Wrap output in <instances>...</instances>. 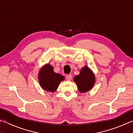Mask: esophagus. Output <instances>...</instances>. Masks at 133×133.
Segmentation results:
<instances>
[{"label":"esophagus","instance_id":"1","mask_svg":"<svg viewBox=\"0 0 133 133\" xmlns=\"http://www.w3.org/2000/svg\"><path fill=\"white\" fill-rule=\"evenodd\" d=\"M66 78L67 80L71 81V79H72V76H71V74H68V75H67V76H66Z\"/></svg>","mask_w":133,"mask_h":133}]
</instances>
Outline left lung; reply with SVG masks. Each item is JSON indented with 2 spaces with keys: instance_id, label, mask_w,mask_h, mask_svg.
Wrapping results in <instances>:
<instances>
[{
  "instance_id": "left-lung-1",
  "label": "left lung",
  "mask_w": 133,
  "mask_h": 133,
  "mask_svg": "<svg viewBox=\"0 0 133 133\" xmlns=\"http://www.w3.org/2000/svg\"><path fill=\"white\" fill-rule=\"evenodd\" d=\"M78 91L81 93H85L90 91L95 83V76L92 70L87 66L81 69L78 75L74 77Z\"/></svg>"
}]
</instances>
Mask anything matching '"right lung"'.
<instances>
[{
  "mask_svg": "<svg viewBox=\"0 0 133 133\" xmlns=\"http://www.w3.org/2000/svg\"><path fill=\"white\" fill-rule=\"evenodd\" d=\"M64 80V77L54 71V67L48 63L43 66L38 72V81L43 90L54 92L59 85Z\"/></svg>",
  "mask_w": 133,
  "mask_h": 133,
  "instance_id": "obj_1",
  "label": "right lung"
}]
</instances>
